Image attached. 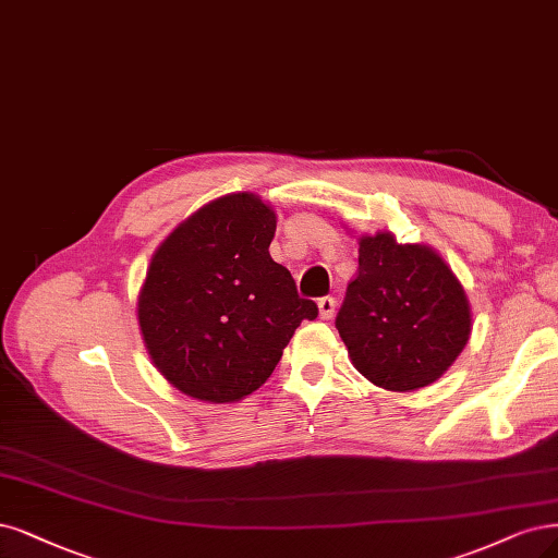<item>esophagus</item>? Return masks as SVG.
<instances>
[{"instance_id":"34e87169","label":"esophagus","mask_w":558,"mask_h":558,"mask_svg":"<svg viewBox=\"0 0 558 558\" xmlns=\"http://www.w3.org/2000/svg\"><path fill=\"white\" fill-rule=\"evenodd\" d=\"M335 306H337V300H335V298H320V300H318V314H320V318H323V320L332 318Z\"/></svg>"}]
</instances>
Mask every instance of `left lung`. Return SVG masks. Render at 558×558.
<instances>
[{
    "label": "left lung",
    "mask_w": 558,
    "mask_h": 558,
    "mask_svg": "<svg viewBox=\"0 0 558 558\" xmlns=\"http://www.w3.org/2000/svg\"><path fill=\"white\" fill-rule=\"evenodd\" d=\"M357 272L337 316L353 367L390 392L432 386L471 337L462 281L434 246L401 244L392 230L357 235Z\"/></svg>",
    "instance_id": "8db88e82"
}]
</instances>
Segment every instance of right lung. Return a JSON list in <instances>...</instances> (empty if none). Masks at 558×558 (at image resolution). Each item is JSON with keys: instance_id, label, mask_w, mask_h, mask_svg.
I'll use <instances>...</instances> for the list:
<instances>
[{"instance_id": "add662e5", "label": "right lung", "mask_w": 558, "mask_h": 558, "mask_svg": "<svg viewBox=\"0 0 558 558\" xmlns=\"http://www.w3.org/2000/svg\"><path fill=\"white\" fill-rule=\"evenodd\" d=\"M275 207L252 191L209 201L151 254L138 325L159 374L182 395L233 403L270 378L298 325L318 316L270 256Z\"/></svg>"}]
</instances>
